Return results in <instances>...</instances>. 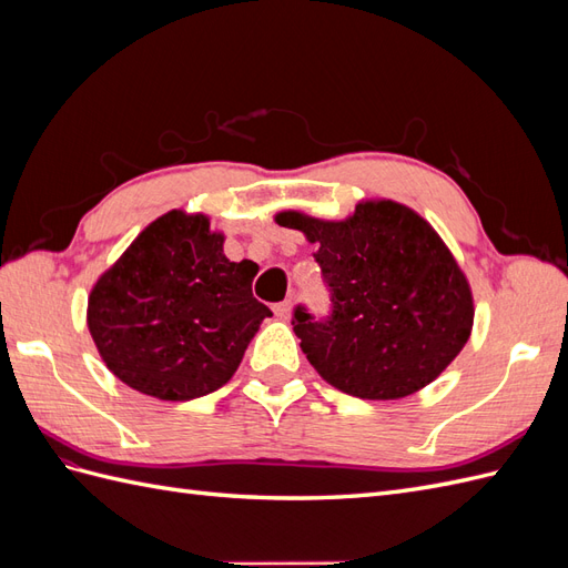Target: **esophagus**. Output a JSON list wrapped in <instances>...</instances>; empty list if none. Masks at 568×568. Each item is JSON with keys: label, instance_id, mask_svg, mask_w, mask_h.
Returning <instances> with one entry per match:
<instances>
[{"label": "esophagus", "instance_id": "esophagus-1", "mask_svg": "<svg viewBox=\"0 0 568 568\" xmlns=\"http://www.w3.org/2000/svg\"><path fill=\"white\" fill-rule=\"evenodd\" d=\"M272 311H274V315H277L280 320H288L291 311H294V303H291V301H282V303L274 305Z\"/></svg>", "mask_w": 568, "mask_h": 568}]
</instances>
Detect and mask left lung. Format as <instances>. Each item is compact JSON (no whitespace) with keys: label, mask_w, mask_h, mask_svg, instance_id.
<instances>
[{"label":"left lung","mask_w":568,"mask_h":568,"mask_svg":"<svg viewBox=\"0 0 568 568\" xmlns=\"http://www.w3.org/2000/svg\"><path fill=\"white\" fill-rule=\"evenodd\" d=\"M317 244L332 315L298 305L294 332L326 384L363 400H398L448 367L469 341L474 298L450 248L395 201H363L346 220L274 215Z\"/></svg>","instance_id":"8db88e82"}]
</instances>
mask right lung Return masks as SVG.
I'll use <instances>...</instances> for the list:
<instances>
[{
  "instance_id": "obj_1",
  "label": "right lung",
  "mask_w": 568,
  "mask_h": 568,
  "mask_svg": "<svg viewBox=\"0 0 568 568\" xmlns=\"http://www.w3.org/2000/svg\"><path fill=\"white\" fill-rule=\"evenodd\" d=\"M211 220L170 211L97 280L88 326L120 382L159 400L225 386L270 307L253 298L255 263H232Z\"/></svg>"
}]
</instances>
